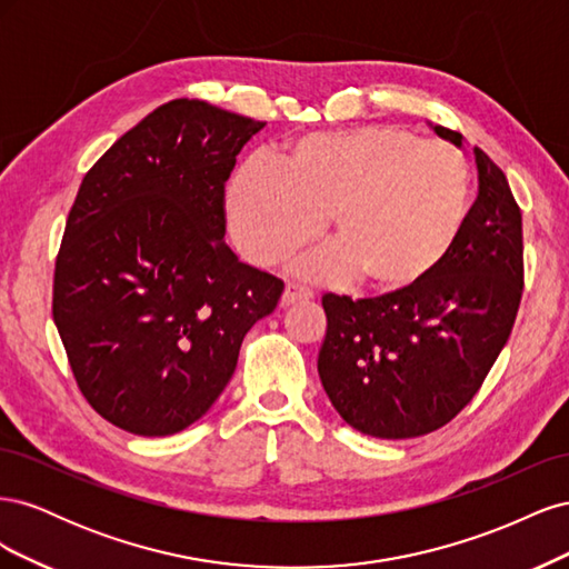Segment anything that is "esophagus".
<instances>
[{
  "instance_id": "esophagus-1",
  "label": "esophagus",
  "mask_w": 569,
  "mask_h": 569,
  "mask_svg": "<svg viewBox=\"0 0 569 569\" xmlns=\"http://www.w3.org/2000/svg\"><path fill=\"white\" fill-rule=\"evenodd\" d=\"M308 299H313V289H308L306 284H299V282H287L284 295H282V303L284 306L308 301Z\"/></svg>"
}]
</instances>
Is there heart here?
<instances>
[{"mask_svg": "<svg viewBox=\"0 0 569 569\" xmlns=\"http://www.w3.org/2000/svg\"><path fill=\"white\" fill-rule=\"evenodd\" d=\"M470 166L439 140L399 126L306 134L228 182L232 234L253 263H282L318 237L332 247L311 278H358L372 295H406L449 261L470 209Z\"/></svg>", "mask_w": 569, "mask_h": 569, "instance_id": "b5f03b06", "label": "heart"}]
</instances>
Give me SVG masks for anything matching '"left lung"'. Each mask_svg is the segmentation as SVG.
Wrapping results in <instances>:
<instances>
[{"mask_svg":"<svg viewBox=\"0 0 569 569\" xmlns=\"http://www.w3.org/2000/svg\"><path fill=\"white\" fill-rule=\"evenodd\" d=\"M462 147V134L435 128ZM479 194L449 261L396 297L325 295L320 382L339 416L377 439L451 422L506 347L525 287L522 213L503 170L475 147Z\"/></svg>","mask_w":569,"mask_h":569,"instance_id":"8db88e82","label":"left lung"}]
</instances>
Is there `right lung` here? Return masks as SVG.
<instances>
[{
  "label": "right lung",
  "instance_id": "1",
  "mask_svg": "<svg viewBox=\"0 0 569 569\" xmlns=\"http://www.w3.org/2000/svg\"><path fill=\"white\" fill-rule=\"evenodd\" d=\"M263 120L199 99L151 111L82 178L54 268L76 382L111 425L182 432L237 368L284 282L226 244V182Z\"/></svg>",
  "mask_w": 569,
  "mask_h": 569
}]
</instances>
